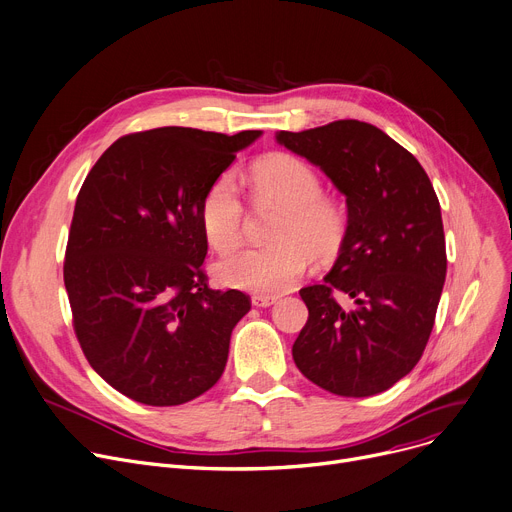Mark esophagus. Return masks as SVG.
<instances>
[{
	"instance_id": "1",
	"label": "esophagus",
	"mask_w": 512,
	"mask_h": 512,
	"mask_svg": "<svg viewBox=\"0 0 512 512\" xmlns=\"http://www.w3.org/2000/svg\"><path fill=\"white\" fill-rule=\"evenodd\" d=\"M253 306H259V309H265V306H271L278 302V296H271V294H253L251 296Z\"/></svg>"
}]
</instances>
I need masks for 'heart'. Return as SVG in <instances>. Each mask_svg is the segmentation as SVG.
Listing matches in <instances>:
<instances>
[{
    "label": "heart",
    "instance_id": "obj_1",
    "mask_svg": "<svg viewBox=\"0 0 512 512\" xmlns=\"http://www.w3.org/2000/svg\"><path fill=\"white\" fill-rule=\"evenodd\" d=\"M247 183L255 203L284 208L274 230L276 245L255 247L214 265L222 286L257 294L292 288L311 263H329L342 253L348 234V214L339 201L323 195L317 170L290 154H269L257 160ZM199 220L208 243L228 253L243 241L245 206L232 175H220L201 199Z\"/></svg>",
    "mask_w": 512,
    "mask_h": 512
}]
</instances>
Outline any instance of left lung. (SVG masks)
I'll return each instance as SVG.
<instances>
[{
    "label": "left lung",
    "instance_id": "1",
    "mask_svg": "<svg viewBox=\"0 0 512 512\" xmlns=\"http://www.w3.org/2000/svg\"><path fill=\"white\" fill-rule=\"evenodd\" d=\"M276 142L319 166L348 206L342 253L321 284L300 290L309 321L292 346L294 362L329 393H383L422 358L445 286L434 187L410 152L364 121L278 131ZM337 291L353 298L348 310Z\"/></svg>",
    "mask_w": 512,
    "mask_h": 512
}]
</instances>
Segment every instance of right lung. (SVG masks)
Returning <instances> with one entry per match:
<instances>
[{
    "label": "right lung",
    "mask_w": 512,
    "mask_h": 512,
    "mask_svg": "<svg viewBox=\"0 0 512 512\" xmlns=\"http://www.w3.org/2000/svg\"><path fill=\"white\" fill-rule=\"evenodd\" d=\"M261 131L158 127L119 138L78 199L63 280L90 366L146 405H181L222 377L238 290H212L199 208L210 185Z\"/></svg>",
    "instance_id": "right-lung-1"
}]
</instances>
